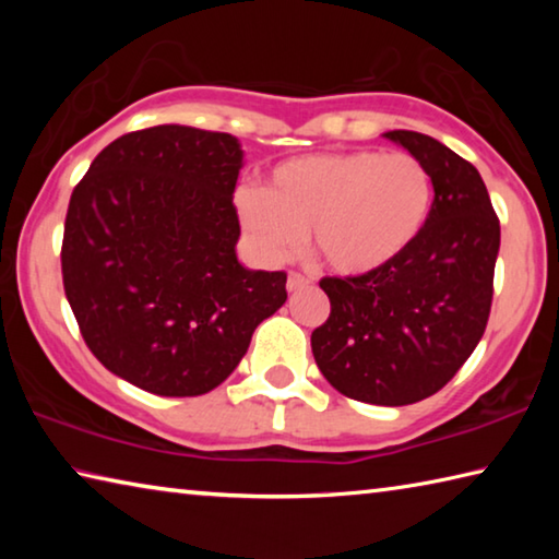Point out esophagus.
<instances>
[{
    "label": "esophagus",
    "instance_id": "esophagus-1",
    "mask_svg": "<svg viewBox=\"0 0 559 559\" xmlns=\"http://www.w3.org/2000/svg\"><path fill=\"white\" fill-rule=\"evenodd\" d=\"M308 283H310V278L302 276V273H298V271H290V273H288V281H286V288L293 293V290L306 288Z\"/></svg>",
    "mask_w": 559,
    "mask_h": 559
}]
</instances>
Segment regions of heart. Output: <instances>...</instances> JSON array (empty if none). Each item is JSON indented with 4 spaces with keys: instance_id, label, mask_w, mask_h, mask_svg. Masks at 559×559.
<instances>
[{
    "instance_id": "1",
    "label": "heart",
    "mask_w": 559,
    "mask_h": 559,
    "mask_svg": "<svg viewBox=\"0 0 559 559\" xmlns=\"http://www.w3.org/2000/svg\"><path fill=\"white\" fill-rule=\"evenodd\" d=\"M433 179L409 153L345 150L276 165L263 189H241L243 231L271 261L310 249L328 269L362 276L400 259L429 219Z\"/></svg>"
}]
</instances>
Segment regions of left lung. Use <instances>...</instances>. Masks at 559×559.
<instances>
[{
    "mask_svg": "<svg viewBox=\"0 0 559 559\" xmlns=\"http://www.w3.org/2000/svg\"><path fill=\"white\" fill-rule=\"evenodd\" d=\"M384 138L404 145L431 173L429 219L384 269L320 281L330 316L313 330L310 347L340 394L404 406L437 394L484 337L500 222L468 159L414 130Z\"/></svg>",
    "mask_w": 559,
    "mask_h": 559,
    "instance_id": "1",
    "label": "left lung"
}]
</instances>
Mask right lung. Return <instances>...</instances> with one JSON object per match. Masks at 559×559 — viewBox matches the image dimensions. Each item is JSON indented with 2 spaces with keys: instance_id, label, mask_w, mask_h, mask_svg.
<instances>
[{
  "instance_id": "1",
  "label": "right lung",
  "mask_w": 559,
  "mask_h": 559,
  "mask_svg": "<svg viewBox=\"0 0 559 559\" xmlns=\"http://www.w3.org/2000/svg\"><path fill=\"white\" fill-rule=\"evenodd\" d=\"M239 140L155 126L100 150L63 224V290L98 362L159 396L219 386L261 320L286 302V271L236 261Z\"/></svg>"
}]
</instances>
